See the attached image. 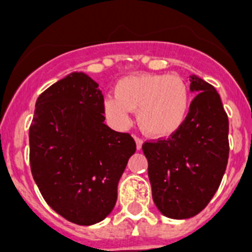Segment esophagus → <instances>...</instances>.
Instances as JSON below:
<instances>
[{"label": "esophagus", "mask_w": 252, "mask_h": 252, "mask_svg": "<svg viewBox=\"0 0 252 252\" xmlns=\"http://www.w3.org/2000/svg\"><path fill=\"white\" fill-rule=\"evenodd\" d=\"M134 141H136V148H137V150L141 149V146H142V138L137 137V136H134Z\"/></svg>", "instance_id": "obj_1"}]
</instances>
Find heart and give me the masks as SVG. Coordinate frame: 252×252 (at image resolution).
I'll return each mask as SVG.
<instances>
[{"mask_svg":"<svg viewBox=\"0 0 252 252\" xmlns=\"http://www.w3.org/2000/svg\"><path fill=\"white\" fill-rule=\"evenodd\" d=\"M189 107V91L179 77L136 74L115 85V95L104 99V114L115 126H126L130 111L137 110V122L146 133L163 137L180 128Z\"/></svg>","mask_w":252,"mask_h":252,"instance_id":"b5f03b06","label":"heart"}]
</instances>
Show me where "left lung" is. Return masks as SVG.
<instances>
[{
    "label": "left lung",
    "instance_id": "left-lung-1",
    "mask_svg": "<svg viewBox=\"0 0 252 252\" xmlns=\"http://www.w3.org/2000/svg\"><path fill=\"white\" fill-rule=\"evenodd\" d=\"M189 81L197 94L179 129L142 145L154 204L174 220L193 217L207 207L229 158V120L219 93L197 76Z\"/></svg>",
    "mask_w": 252,
    "mask_h": 252
}]
</instances>
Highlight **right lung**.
Instances as JSON below:
<instances>
[{
    "instance_id": "1",
    "label": "right lung",
    "mask_w": 252,
    "mask_h": 252,
    "mask_svg": "<svg viewBox=\"0 0 252 252\" xmlns=\"http://www.w3.org/2000/svg\"><path fill=\"white\" fill-rule=\"evenodd\" d=\"M103 114L98 84L74 72L39 95L30 126L33 180L49 207L77 225L110 215L136 152L132 136L107 126Z\"/></svg>"
}]
</instances>
